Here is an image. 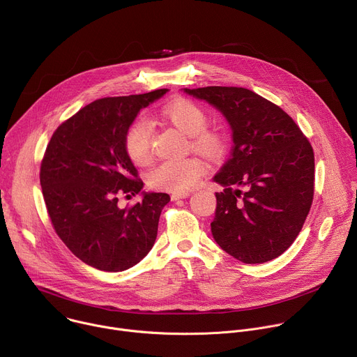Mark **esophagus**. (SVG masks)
<instances>
[{
	"mask_svg": "<svg viewBox=\"0 0 357 357\" xmlns=\"http://www.w3.org/2000/svg\"><path fill=\"white\" fill-rule=\"evenodd\" d=\"M190 195V192H179V193H172L171 195V199L172 200H178V199H185Z\"/></svg>",
	"mask_w": 357,
	"mask_h": 357,
	"instance_id": "34e87169",
	"label": "esophagus"
}]
</instances>
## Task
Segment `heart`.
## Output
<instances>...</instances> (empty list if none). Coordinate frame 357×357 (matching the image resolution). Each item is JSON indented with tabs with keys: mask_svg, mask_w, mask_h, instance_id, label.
Masks as SVG:
<instances>
[{
	"mask_svg": "<svg viewBox=\"0 0 357 357\" xmlns=\"http://www.w3.org/2000/svg\"><path fill=\"white\" fill-rule=\"evenodd\" d=\"M161 117L175 128L189 135L190 146L208 158H219L226 149V132L209 124V113L196 101L179 97L161 109ZM152 132L148 121L135 119L124 134V149L131 162L145 164L151 157ZM205 167L193 157L182 160H168L155 165L148 172V186L155 190L186 192L192 189L203 175Z\"/></svg>",
	"mask_w": 357,
	"mask_h": 357,
	"instance_id": "1",
	"label": "heart"
}]
</instances>
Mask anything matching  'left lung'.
<instances>
[{
    "instance_id": "8db88e82",
    "label": "left lung",
    "mask_w": 357,
    "mask_h": 357,
    "mask_svg": "<svg viewBox=\"0 0 357 357\" xmlns=\"http://www.w3.org/2000/svg\"><path fill=\"white\" fill-rule=\"evenodd\" d=\"M218 107L233 132L231 157L216 174L212 234L245 264L277 259L311 211L315 157L310 139L277 105L244 87L185 89Z\"/></svg>"
}]
</instances>
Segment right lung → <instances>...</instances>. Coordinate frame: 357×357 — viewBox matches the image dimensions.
Returning <instances> with one entry per match:
<instances>
[{"label": "right lung", "instance_id": "1", "mask_svg": "<svg viewBox=\"0 0 357 357\" xmlns=\"http://www.w3.org/2000/svg\"><path fill=\"white\" fill-rule=\"evenodd\" d=\"M168 89L98 98L63 121L40 162L47 215L59 238L84 264L124 271L154 245L167 193H144L121 209L120 197L142 189L124 149V134L138 112Z\"/></svg>", "mask_w": 357, "mask_h": 357}]
</instances>
